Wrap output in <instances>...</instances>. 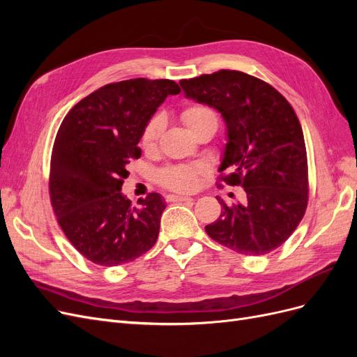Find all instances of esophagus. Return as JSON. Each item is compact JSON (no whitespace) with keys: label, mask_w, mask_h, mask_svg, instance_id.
Returning a JSON list of instances; mask_svg holds the SVG:
<instances>
[{"label":"esophagus","mask_w":357,"mask_h":357,"mask_svg":"<svg viewBox=\"0 0 357 357\" xmlns=\"http://www.w3.org/2000/svg\"><path fill=\"white\" fill-rule=\"evenodd\" d=\"M167 201L169 202H177V201H193L192 197H186V195H168Z\"/></svg>","instance_id":"obj_1"}]
</instances>
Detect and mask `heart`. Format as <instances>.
<instances>
[{"mask_svg":"<svg viewBox=\"0 0 357 357\" xmlns=\"http://www.w3.org/2000/svg\"><path fill=\"white\" fill-rule=\"evenodd\" d=\"M215 116L213 112L204 105H192L183 112L181 119L186 126L190 129V132L195 131L205 122L211 121ZM164 129V119L160 116H155L150 121L142 135V146L144 150H153L158 146V142ZM207 168L204 165H171L159 171L158 180L162 186H165L172 190H193L198 185L199 176L205 174Z\"/></svg>","mask_w":357,"mask_h":357,"instance_id":"b5f03b06","label":"heart"}]
</instances>
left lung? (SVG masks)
<instances>
[{
    "label": "left lung",
    "mask_w": 357,
    "mask_h": 357,
    "mask_svg": "<svg viewBox=\"0 0 357 357\" xmlns=\"http://www.w3.org/2000/svg\"><path fill=\"white\" fill-rule=\"evenodd\" d=\"M180 86L186 98L222 114L228 143L219 171H229L222 177L229 186L244 188L234 204L215 197L223 211L205 231L241 255L275 250L294 234L308 202L305 142L295 110L271 84L241 71L202 74Z\"/></svg>",
    "instance_id": "left-lung-1"
}]
</instances>
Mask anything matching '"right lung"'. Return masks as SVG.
I'll return each mask as SVG.
<instances>
[{"label":"right lung","instance_id":"right-lung-1","mask_svg":"<svg viewBox=\"0 0 357 357\" xmlns=\"http://www.w3.org/2000/svg\"><path fill=\"white\" fill-rule=\"evenodd\" d=\"M176 82L131 79L105 84L63 117L50 160V202L61 229L91 262L117 266L158 240L165 201L149 193L134 207L123 193L128 164L142 156L143 131Z\"/></svg>","mask_w":357,"mask_h":357}]
</instances>
